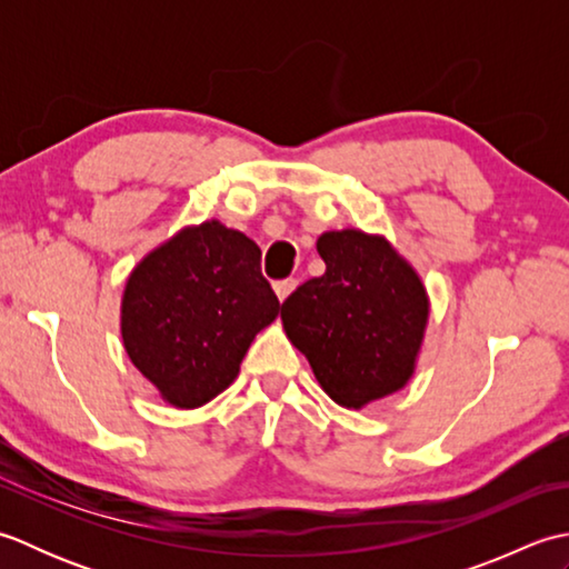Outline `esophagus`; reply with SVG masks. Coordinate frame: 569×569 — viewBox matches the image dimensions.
<instances>
[{
    "instance_id": "1",
    "label": "esophagus",
    "mask_w": 569,
    "mask_h": 569,
    "mask_svg": "<svg viewBox=\"0 0 569 569\" xmlns=\"http://www.w3.org/2000/svg\"><path fill=\"white\" fill-rule=\"evenodd\" d=\"M296 286H298L296 278H283V281H276L273 283V291H276L278 300H281V303H283V300L296 291Z\"/></svg>"
}]
</instances>
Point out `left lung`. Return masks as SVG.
Here are the masks:
<instances>
[{
    "label": "left lung",
    "mask_w": 569,
    "mask_h": 569,
    "mask_svg": "<svg viewBox=\"0 0 569 569\" xmlns=\"http://www.w3.org/2000/svg\"><path fill=\"white\" fill-rule=\"evenodd\" d=\"M318 253L328 269L283 300L281 320L325 393L361 408L398 391L413 373L428 296L381 237L325 232Z\"/></svg>",
    "instance_id": "8db88e82"
}]
</instances>
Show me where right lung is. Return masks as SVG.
<instances>
[{
	"label": "right lung",
	"instance_id": "add662e5",
	"mask_svg": "<svg viewBox=\"0 0 569 569\" xmlns=\"http://www.w3.org/2000/svg\"><path fill=\"white\" fill-rule=\"evenodd\" d=\"M278 310L261 249L237 229L204 222L151 251L129 276L122 337L168 403L198 408L237 379L251 340Z\"/></svg>",
	"mask_w": 569,
	"mask_h": 569
}]
</instances>
